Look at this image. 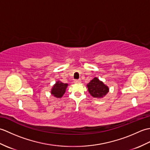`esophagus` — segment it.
I'll list each match as a JSON object with an SVG mask.
<instances>
[{"instance_id":"esophagus-1","label":"esophagus","mask_w":150,"mask_h":150,"mask_svg":"<svg viewBox=\"0 0 150 150\" xmlns=\"http://www.w3.org/2000/svg\"><path fill=\"white\" fill-rule=\"evenodd\" d=\"M75 83H77V84H78V83H81V79H78V80H75Z\"/></svg>"}]
</instances>
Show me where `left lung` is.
I'll return each mask as SVG.
<instances>
[{
  "label": "left lung",
  "mask_w": 150,
  "mask_h": 150,
  "mask_svg": "<svg viewBox=\"0 0 150 150\" xmlns=\"http://www.w3.org/2000/svg\"><path fill=\"white\" fill-rule=\"evenodd\" d=\"M89 93L95 98H102L106 95L109 88L98 78L95 77L87 84Z\"/></svg>",
  "instance_id": "1"
}]
</instances>
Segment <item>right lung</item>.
I'll use <instances>...</instances> for the list:
<instances>
[{"label":"right lung","mask_w":150,"mask_h":150,"mask_svg":"<svg viewBox=\"0 0 150 150\" xmlns=\"http://www.w3.org/2000/svg\"><path fill=\"white\" fill-rule=\"evenodd\" d=\"M68 84L63 83V82L58 81L53 86L51 93L56 98H61L66 92V89L68 87Z\"/></svg>","instance_id":"right-lung-1"}]
</instances>
